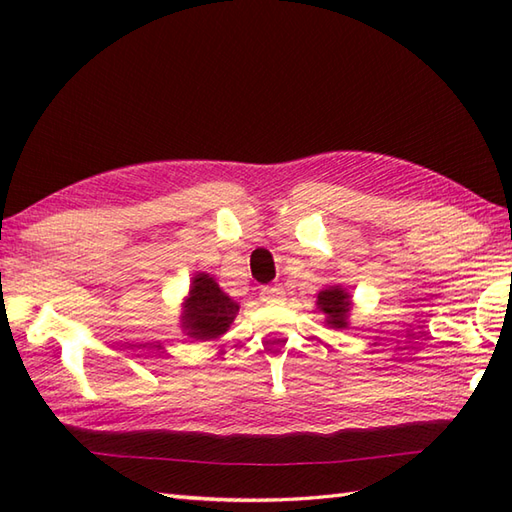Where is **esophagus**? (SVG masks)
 I'll return each mask as SVG.
<instances>
[{
	"label": "esophagus",
	"instance_id": "obj_1",
	"mask_svg": "<svg viewBox=\"0 0 512 512\" xmlns=\"http://www.w3.org/2000/svg\"><path fill=\"white\" fill-rule=\"evenodd\" d=\"M259 299H262L264 303H279L281 299H284V290H281L279 286H266V288H262V292H259Z\"/></svg>",
	"mask_w": 512,
	"mask_h": 512
}]
</instances>
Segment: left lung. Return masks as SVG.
<instances>
[{"label":"left lung","instance_id":"1","mask_svg":"<svg viewBox=\"0 0 512 512\" xmlns=\"http://www.w3.org/2000/svg\"><path fill=\"white\" fill-rule=\"evenodd\" d=\"M317 306L325 314L330 328H347V317L352 310V295L341 286H330L317 295Z\"/></svg>","mask_w":512,"mask_h":512}]
</instances>
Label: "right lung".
Segmentation results:
<instances>
[{"label": "right lung", "mask_w": 512, "mask_h": 512, "mask_svg": "<svg viewBox=\"0 0 512 512\" xmlns=\"http://www.w3.org/2000/svg\"><path fill=\"white\" fill-rule=\"evenodd\" d=\"M237 312L239 306L222 292L217 281L209 273H198L182 303V330L195 341H213L231 328Z\"/></svg>", "instance_id": "add662e5"}]
</instances>
